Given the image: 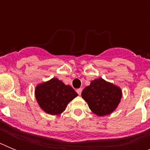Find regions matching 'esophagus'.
Returning <instances> with one entry per match:
<instances>
[{"mask_svg":"<svg viewBox=\"0 0 150 150\" xmlns=\"http://www.w3.org/2000/svg\"><path fill=\"white\" fill-rule=\"evenodd\" d=\"M82 91H83V89H82V88H78V89H76V92H77V94L79 95H81Z\"/></svg>","mask_w":150,"mask_h":150,"instance_id":"esophagus-1","label":"esophagus"}]
</instances>
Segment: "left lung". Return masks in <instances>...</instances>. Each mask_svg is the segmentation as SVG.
<instances>
[{
  "instance_id": "1",
  "label": "left lung",
  "mask_w": 150,
  "mask_h": 150,
  "mask_svg": "<svg viewBox=\"0 0 150 150\" xmlns=\"http://www.w3.org/2000/svg\"><path fill=\"white\" fill-rule=\"evenodd\" d=\"M82 98L92 112L99 116L112 113L117 108L122 97V89L102 78L95 79L83 90Z\"/></svg>"
}]
</instances>
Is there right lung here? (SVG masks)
<instances>
[{"mask_svg":"<svg viewBox=\"0 0 150 150\" xmlns=\"http://www.w3.org/2000/svg\"><path fill=\"white\" fill-rule=\"evenodd\" d=\"M34 93L41 109L54 116L63 112L67 104L78 95L71 86L55 77L38 84Z\"/></svg>","mask_w":150,"mask_h":150,"instance_id":"1","label":"right lung"}]
</instances>
